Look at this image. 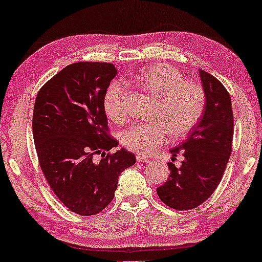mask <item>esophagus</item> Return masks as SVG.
I'll return each mask as SVG.
<instances>
[{
	"instance_id": "esophagus-1",
	"label": "esophagus",
	"mask_w": 262,
	"mask_h": 262,
	"mask_svg": "<svg viewBox=\"0 0 262 262\" xmlns=\"http://www.w3.org/2000/svg\"><path fill=\"white\" fill-rule=\"evenodd\" d=\"M136 161L141 162V163H149V159H147L146 156H142V155H136Z\"/></svg>"
}]
</instances>
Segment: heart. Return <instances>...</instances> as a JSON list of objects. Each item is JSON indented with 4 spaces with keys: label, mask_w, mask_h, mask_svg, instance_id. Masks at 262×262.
<instances>
[{
    "label": "heart",
    "mask_w": 262,
    "mask_h": 262,
    "mask_svg": "<svg viewBox=\"0 0 262 262\" xmlns=\"http://www.w3.org/2000/svg\"><path fill=\"white\" fill-rule=\"evenodd\" d=\"M135 80L147 92L157 99L152 113L155 122H136L121 134L124 147L139 154H150L164 144L169 132L182 138L193 129L201 120L205 107V95L202 87L186 82L180 70L161 63L149 66L135 77ZM124 86L115 80L105 94L103 108L111 120L121 122L124 119Z\"/></svg>",
    "instance_id": "b5f03b06"
}]
</instances>
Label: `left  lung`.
<instances>
[{
    "mask_svg": "<svg viewBox=\"0 0 262 262\" xmlns=\"http://www.w3.org/2000/svg\"><path fill=\"white\" fill-rule=\"evenodd\" d=\"M205 95L204 112L184 142L170 149L172 159L182 154L180 168L168 163L170 175L156 189L162 202L175 210L194 209L217 188L230 159L233 113L230 94L217 78L199 70Z\"/></svg>",
    "mask_w": 262,
    "mask_h": 262,
    "instance_id": "1",
    "label": "left lung"
}]
</instances>
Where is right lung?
Wrapping results in <instances>:
<instances>
[{
  "instance_id": "add662e5",
  "label": "right lung",
  "mask_w": 262,
  "mask_h": 262,
  "mask_svg": "<svg viewBox=\"0 0 262 262\" xmlns=\"http://www.w3.org/2000/svg\"><path fill=\"white\" fill-rule=\"evenodd\" d=\"M116 74L110 63H74L36 97L32 133L41 171L59 201L80 215L101 212L114 198L120 173L136 162L124 148L106 155L119 146L107 134L103 108Z\"/></svg>"
}]
</instances>
